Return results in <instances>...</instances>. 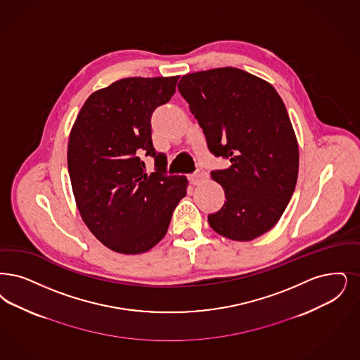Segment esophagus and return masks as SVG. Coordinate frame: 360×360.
Returning <instances> with one entry per match:
<instances>
[{
  "label": "esophagus",
  "instance_id": "34e87169",
  "mask_svg": "<svg viewBox=\"0 0 360 360\" xmlns=\"http://www.w3.org/2000/svg\"><path fill=\"white\" fill-rule=\"evenodd\" d=\"M205 178H206V174L203 173V172H197L195 174L188 175V182L191 185H198Z\"/></svg>",
  "mask_w": 360,
  "mask_h": 360
}]
</instances>
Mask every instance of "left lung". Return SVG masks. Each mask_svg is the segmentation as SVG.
Here are the masks:
<instances>
[{"instance_id":"8db88e82","label":"left lung","mask_w":360,"mask_h":360,"mask_svg":"<svg viewBox=\"0 0 360 360\" xmlns=\"http://www.w3.org/2000/svg\"><path fill=\"white\" fill-rule=\"evenodd\" d=\"M178 89L209 150L231 163L212 172L226 198L207 216L212 229L233 241L271 231L299 174V144L284 101L271 83L233 67L187 73Z\"/></svg>"}]
</instances>
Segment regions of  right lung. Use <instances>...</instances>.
<instances>
[{
    "label": "right lung",
    "instance_id": "1",
    "mask_svg": "<svg viewBox=\"0 0 360 360\" xmlns=\"http://www.w3.org/2000/svg\"><path fill=\"white\" fill-rule=\"evenodd\" d=\"M179 76L127 77L95 91L83 104L68 141V172L79 213L108 249L150 250L165 237L187 178L166 175V157L151 141V115L175 92ZM154 156L147 176L140 155Z\"/></svg>",
    "mask_w": 360,
    "mask_h": 360
}]
</instances>
